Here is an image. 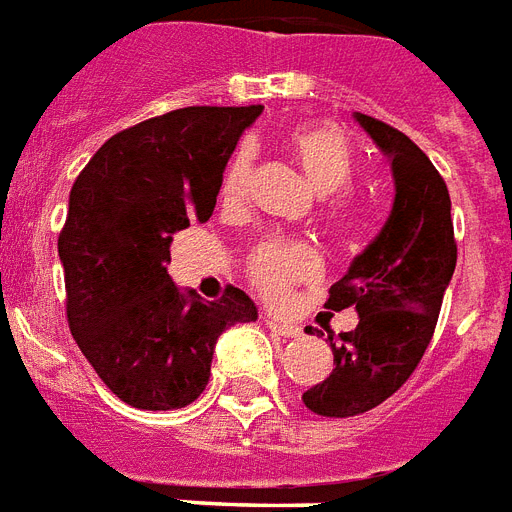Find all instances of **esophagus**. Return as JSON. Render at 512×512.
I'll return each mask as SVG.
<instances>
[{
  "mask_svg": "<svg viewBox=\"0 0 512 512\" xmlns=\"http://www.w3.org/2000/svg\"><path fill=\"white\" fill-rule=\"evenodd\" d=\"M264 322L272 333L282 335V338H298L301 335V327L296 322L285 320V317H275V314H264Z\"/></svg>",
  "mask_w": 512,
  "mask_h": 512,
  "instance_id": "obj_1",
  "label": "esophagus"
}]
</instances>
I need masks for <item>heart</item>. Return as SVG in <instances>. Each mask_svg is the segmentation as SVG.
<instances>
[{
  "label": "heart",
  "mask_w": 512,
  "mask_h": 512,
  "mask_svg": "<svg viewBox=\"0 0 512 512\" xmlns=\"http://www.w3.org/2000/svg\"><path fill=\"white\" fill-rule=\"evenodd\" d=\"M306 179L320 195H338L351 182V150L343 134L333 126H306L290 137ZM253 174V147L243 145L227 163L222 179V200L227 206H240L248 198ZM320 269V259L312 245L290 237H269L256 245L248 259V277L253 288L267 301H285L296 282L312 280Z\"/></svg>",
  "instance_id": "b5f03b06"
}]
</instances>
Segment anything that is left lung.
<instances>
[{"mask_svg": "<svg viewBox=\"0 0 512 512\" xmlns=\"http://www.w3.org/2000/svg\"><path fill=\"white\" fill-rule=\"evenodd\" d=\"M354 121L391 161L394 203L383 230L330 288L327 309L354 306L359 325L327 338L333 372L304 394L325 418L367 412L402 388L431 343L457 264L452 200L428 155L378 118L354 113Z\"/></svg>", "mask_w": 512, "mask_h": 512, "instance_id": "left-lung-1", "label": "left lung"}]
</instances>
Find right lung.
<instances>
[{"instance_id": "right-lung-1", "label": "right lung", "mask_w": 512, "mask_h": 512, "mask_svg": "<svg viewBox=\"0 0 512 512\" xmlns=\"http://www.w3.org/2000/svg\"><path fill=\"white\" fill-rule=\"evenodd\" d=\"M251 108H179L113 134L73 182L57 240L68 325L102 383L137 410L203 394L219 335L256 322L240 288L203 301L169 277L171 235L208 222Z\"/></svg>"}]
</instances>
